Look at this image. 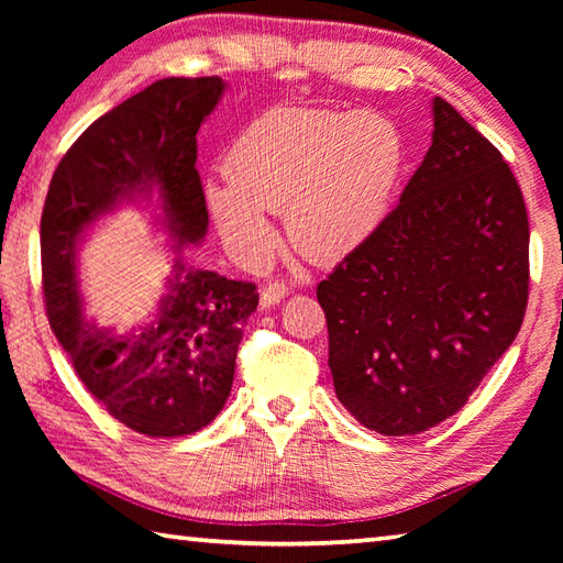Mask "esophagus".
I'll list each match as a JSON object with an SVG mask.
<instances>
[{"instance_id":"obj_1","label":"esophagus","mask_w":563,"mask_h":563,"mask_svg":"<svg viewBox=\"0 0 563 563\" xmlns=\"http://www.w3.org/2000/svg\"><path fill=\"white\" fill-rule=\"evenodd\" d=\"M285 297H288V288H285V283H268L266 288L261 290V305L273 307V305L283 302Z\"/></svg>"}]
</instances>
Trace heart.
<instances>
[{
	"instance_id": "heart-1",
	"label": "heart",
	"mask_w": 563,
	"mask_h": 563,
	"mask_svg": "<svg viewBox=\"0 0 563 563\" xmlns=\"http://www.w3.org/2000/svg\"><path fill=\"white\" fill-rule=\"evenodd\" d=\"M404 142L379 113L280 109L256 118L224 152L227 184L206 202L239 256L266 261L275 246L268 212L309 261H341L385 222L399 184Z\"/></svg>"
}]
</instances>
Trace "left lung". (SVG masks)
I'll return each instance as SVG.
<instances>
[{"label":"left lung","mask_w":563,"mask_h":563,"mask_svg":"<svg viewBox=\"0 0 563 563\" xmlns=\"http://www.w3.org/2000/svg\"><path fill=\"white\" fill-rule=\"evenodd\" d=\"M528 285L516 176L435 97L433 142L399 206L317 288L339 401L382 435L445 421L516 341Z\"/></svg>","instance_id":"1"}]
</instances>
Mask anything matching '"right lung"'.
I'll list each match as a JSON object with an SVG mask.
<instances>
[{"mask_svg":"<svg viewBox=\"0 0 563 563\" xmlns=\"http://www.w3.org/2000/svg\"><path fill=\"white\" fill-rule=\"evenodd\" d=\"M224 87L220 77L159 79L101 115L59 159L41 218L43 297L55 339L106 411L150 438L198 433L222 411L244 324L258 305L254 283L227 280L181 256L208 232L196 135ZM152 195L177 251L167 292L150 325L99 330L82 317L78 242L123 199Z\"/></svg>","mask_w":563,"mask_h":563,"instance_id":"1","label":"right lung"}]
</instances>
